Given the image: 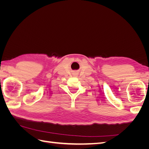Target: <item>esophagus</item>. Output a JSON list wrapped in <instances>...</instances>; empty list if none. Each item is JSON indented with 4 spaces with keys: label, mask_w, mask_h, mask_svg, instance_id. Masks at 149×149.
Wrapping results in <instances>:
<instances>
[{
    "label": "esophagus",
    "mask_w": 149,
    "mask_h": 149,
    "mask_svg": "<svg viewBox=\"0 0 149 149\" xmlns=\"http://www.w3.org/2000/svg\"><path fill=\"white\" fill-rule=\"evenodd\" d=\"M74 76H77V74H74Z\"/></svg>",
    "instance_id": "obj_1"
}]
</instances>
